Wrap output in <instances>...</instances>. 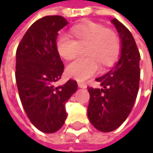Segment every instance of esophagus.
I'll list each match as a JSON object with an SVG mask.
<instances>
[{
  "label": "esophagus",
  "mask_w": 153,
  "mask_h": 153,
  "mask_svg": "<svg viewBox=\"0 0 153 153\" xmlns=\"http://www.w3.org/2000/svg\"><path fill=\"white\" fill-rule=\"evenodd\" d=\"M77 85H78V87H80V88H86V87H87L86 83H84V82H81V81L77 82Z\"/></svg>",
  "instance_id": "34e87169"
}]
</instances>
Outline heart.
<instances>
[{"mask_svg":"<svg viewBox=\"0 0 153 153\" xmlns=\"http://www.w3.org/2000/svg\"><path fill=\"white\" fill-rule=\"evenodd\" d=\"M76 39L68 34H60L56 39L58 53L67 60L79 55L81 47H86L85 58L76 59L67 67L69 76L76 80H85L99 70L100 62L103 66L111 65L120 51V39L116 32L107 30L102 25L95 22L79 24L72 27Z\"/></svg>","mask_w":153,"mask_h":153,"instance_id":"b5f03b06","label":"heart"}]
</instances>
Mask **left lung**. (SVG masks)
Listing matches in <instances>:
<instances>
[{"instance_id": "obj_1", "label": "left lung", "mask_w": 153, "mask_h": 153, "mask_svg": "<svg viewBox=\"0 0 153 153\" xmlns=\"http://www.w3.org/2000/svg\"><path fill=\"white\" fill-rule=\"evenodd\" d=\"M122 41L121 57L104 76L96 78L102 89L88 87L90 100L87 115L97 129L110 132L128 117L139 90L140 53L131 32L113 19Z\"/></svg>"}]
</instances>
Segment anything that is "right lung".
<instances>
[{
  "instance_id": "right-lung-1",
  "label": "right lung",
  "mask_w": 153,
  "mask_h": 153,
  "mask_svg": "<svg viewBox=\"0 0 153 153\" xmlns=\"http://www.w3.org/2000/svg\"><path fill=\"white\" fill-rule=\"evenodd\" d=\"M68 22L58 15L45 16L33 23L16 51L19 97L27 118L36 128L53 133L62 127L65 104L77 89L76 80L56 85L64 65L56 49L58 31Z\"/></svg>"
}]
</instances>
